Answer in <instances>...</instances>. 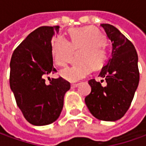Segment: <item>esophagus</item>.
Listing matches in <instances>:
<instances>
[{"mask_svg": "<svg viewBox=\"0 0 146 146\" xmlns=\"http://www.w3.org/2000/svg\"><path fill=\"white\" fill-rule=\"evenodd\" d=\"M78 86V83H72V84H71V87H72V88H76Z\"/></svg>", "mask_w": 146, "mask_h": 146, "instance_id": "34e87169", "label": "esophagus"}]
</instances>
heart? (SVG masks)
Returning a JSON list of instances; mask_svg holds the SVG:
<instances>
[{
	"mask_svg": "<svg viewBox=\"0 0 146 146\" xmlns=\"http://www.w3.org/2000/svg\"><path fill=\"white\" fill-rule=\"evenodd\" d=\"M71 42L59 35L53 40L52 53L56 64L64 67L74 58L76 50L82 49L80 61L61 71L65 80L75 82L85 78L93 71L94 67L102 68L109 56L106 35L93 27L73 29L69 31Z\"/></svg>",
	"mask_w": 146,
	"mask_h": 146,
	"instance_id": "obj_1",
	"label": "heart"
}]
</instances>
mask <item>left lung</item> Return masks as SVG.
<instances>
[{
	"label": "left lung",
	"mask_w": 146,
	"mask_h": 146,
	"mask_svg": "<svg viewBox=\"0 0 146 146\" xmlns=\"http://www.w3.org/2000/svg\"><path fill=\"white\" fill-rule=\"evenodd\" d=\"M100 26L111 40V58L99 73L106 81V86L95 79L90 80L91 92L85 102L95 118L115 121L127 112L138 86V56L132 42L117 28L110 24Z\"/></svg>",
	"instance_id": "1"
}]
</instances>
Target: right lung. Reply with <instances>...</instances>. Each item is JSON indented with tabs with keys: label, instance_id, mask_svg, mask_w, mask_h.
<instances>
[{
	"label": "right lung",
	"instance_id": "right-lung-1",
	"mask_svg": "<svg viewBox=\"0 0 146 146\" xmlns=\"http://www.w3.org/2000/svg\"><path fill=\"white\" fill-rule=\"evenodd\" d=\"M59 26L40 27L14 50L10 60L9 85L25 119L34 125H48L61 113L70 83L61 77L45 78L56 72L53 67L52 38Z\"/></svg>",
	"mask_w": 146,
	"mask_h": 146
}]
</instances>
